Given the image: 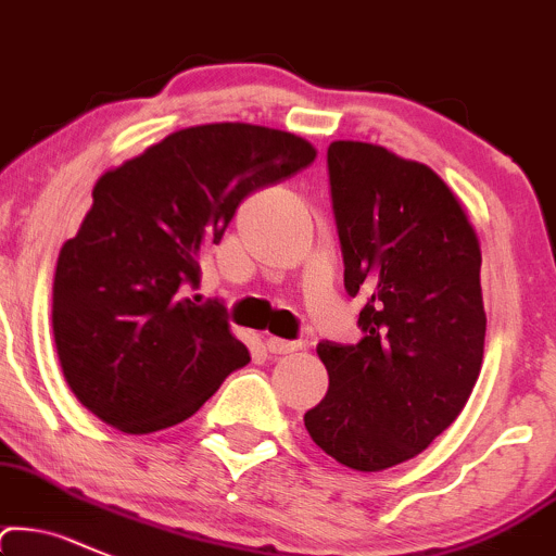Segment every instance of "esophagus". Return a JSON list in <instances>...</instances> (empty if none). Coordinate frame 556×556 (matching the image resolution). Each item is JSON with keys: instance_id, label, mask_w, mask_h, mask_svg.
Listing matches in <instances>:
<instances>
[{"instance_id": "1", "label": "esophagus", "mask_w": 556, "mask_h": 556, "mask_svg": "<svg viewBox=\"0 0 556 556\" xmlns=\"http://www.w3.org/2000/svg\"><path fill=\"white\" fill-rule=\"evenodd\" d=\"M267 350H270L273 355H289V352L302 350V342H289V339L270 337V339H267Z\"/></svg>"}]
</instances>
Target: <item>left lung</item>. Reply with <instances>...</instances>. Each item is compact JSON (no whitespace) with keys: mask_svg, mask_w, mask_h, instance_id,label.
<instances>
[{"mask_svg":"<svg viewBox=\"0 0 556 556\" xmlns=\"http://www.w3.org/2000/svg\"><path fill=\"white\" fill-rule=\"evenodd\" d=\"M344 289L363 339L320 342L328 392L304 414L318 447L357 471L408 462L475 390L485 348L480 238L451 188L371 142L328 146Z\"/></svg>","mask_w":556,"mask_h":556,"instance_id":"1","label":"left lung"}]
</instances>
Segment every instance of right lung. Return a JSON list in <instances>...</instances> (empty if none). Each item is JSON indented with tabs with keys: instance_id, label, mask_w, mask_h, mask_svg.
<instances>
[{
	"instance_id": "right-lung-1",
	"label": "right lung",
	"mask_w": 556,
	"mask_h": 556,
	"mask_svg": "<svg viewBox=\"0 0 556 556\" xmlns=\"http://www.w3.org/2000/svg\"><path fill=\"white\" fill-rule=\"evenodd\" d=\"M318 156L256 124H201L109 169L63 243L52 333L71 392L127 434L175 427L247 366L219 302L185 296L238 204Z\"/></svg>"
}]
</instances>
